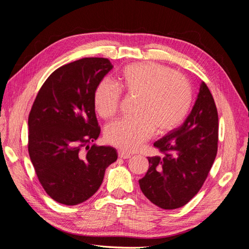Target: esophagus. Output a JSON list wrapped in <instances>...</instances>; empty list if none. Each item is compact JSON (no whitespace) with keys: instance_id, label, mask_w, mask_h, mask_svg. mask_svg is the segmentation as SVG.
<instances>
[{"instance_id":"esophagus-1","label":"esophagus","mask_w":249,"mask_h":249,"mask_svg":"<svg viewBox=\"0 0 249 249\" xmlns=\"http://www.w3.org/2000/svg\"><path fill=\"white\" fill-rule=\"evenodd\" d=\"M118 157L122 158V159H130V158L132 157V155L127 154L125 152H123V150H119V152H118Z\"/></svg>"}]
</instances>
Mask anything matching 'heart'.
Segmentation results:
<instances>
[{
	"label": "heart",
	"instance_id": "obj_1",
	"mask_svg": "<svg viewBox=\"0 0 249 249\" xmlns=\"http://www.w3.org/2000/svg\"><path fill=\"white\" fill-rule=\"evenodd\" d=\"M118 87L102 80L93 91V106L103 118L114 116L122 101V91L137 97V116L120 119L105 132L107 142L124 152H135L155 130L167 134L183 124L193 102L190 82L169 67L154 62L125 66L117 77Z\"/></svg>",
	"mask_w": 249,
	"mask_h": 249
}]
</instances>
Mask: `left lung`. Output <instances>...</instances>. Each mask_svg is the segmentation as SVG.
Returning <instances> with one entry per match:
<instances>
[{
    "label": "left lung",
    "instance_id": "1",
    "mask_svg": "<svg viewBox=\"0 0 249 249\" xmlns=\"http://www.w3.org/2000/svg\"><path fill=\"white\" fill-rule=\"evenodd\" d=\"M154 146L162 156L147 157L148 170L139 179L141 191L161 209L185 206L200 190L217 155L218 113L205 82L184 124Z\"/></svg>",
    "mask_w": 249,
    "mask_h": 249
}]
</instances>
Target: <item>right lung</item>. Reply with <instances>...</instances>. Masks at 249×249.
Masks as SVG:
<instances>
[{"label":"right lung","instance_id":"add662e5","mask_svg":"<svg viewBox=\"0 0 249 249\" xmlns=\"http://www.w3.org/2000/svg\"><path fill=\"white\" fill-rule=\"evenodd\" d=\"M112 69L106 58H83L59 67L43 83L30 111V159L44 191L62 205L91 197L105 170L117 160L114 147L89 146L101 133L93 91Z\"/></svg>","mask_w":249,"mask_h":249}]
</instances>
